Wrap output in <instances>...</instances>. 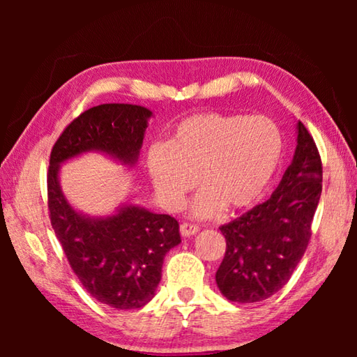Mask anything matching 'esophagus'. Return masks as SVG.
<instances>
[{"label":"esophagus","instance_id":"34e87169","mask_svg":"<svg viewBox=\"0 0 357 357\" xmlns=\"http://www.w3.org/2000/svg\"><path fill=\"white\" fill-rule=\"evenodd\" d=\"M181 234L183 236H192V234H197L198 229H200V227L195 225V223H189V222H183L181 223Z\"/></svg>","mask_w":357,"mask_h":357}]
</instances>
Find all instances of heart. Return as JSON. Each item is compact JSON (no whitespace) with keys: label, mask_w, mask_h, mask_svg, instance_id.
<instances>
[{"label":"heart","mask_w":357,"mask_h":357,"mask_svg":"<svg viewBox=\"0 0 357 357\" xmlns=\"http://www.w3.org/2000/svg\"><path fill=\"white\" fill-rule=\"evenodd\" d=\"M283 154L282 132L266 116L197 113L174 128L168 143L148 151V168L167 208L176 209L197 185V217L215 215L222 206L241 211L255 204L273 181Z\"/></svg>","instance_id":"obj_1"}]
</instances>
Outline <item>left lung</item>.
<instances>
[{"label": "left lung", "mask_w": 357, "mask_h": 357, "mask_svg": "<svg viewBox=\"0 0 357 357\" xmlns=\"http://www.w3.org/2000/svg\"><path fill=\"white\" fill-rule=\"evenodd\" d=\"M321 183V157L299 121L293 162L269 200L220 227L227 249L215 282L228 301L259 302L287 285L309 245Z\"/></svg>", "instance_id": "obj_1"}]
</instances>
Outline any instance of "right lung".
Instances as JSON below:
<instances>
[{"mask_svg": "<svg viewBox=\"0 0 357 357\" xmlns=\"http://www.w3.org/2000/svg\"><path fill=\"white\" fill-rule=\"evenodd\" d=\"M151 114L130 104H102L83 112L53 144L47 173L50 222L72 271L94 299L118 310L140 309L154 298L165 253L181 243L179 223L132 204L107 219L78 214L59 189L58 168L86 151L135 164Z\"/></svg>", "mask_w": 357, "mask_h": 357, "instance_id": "1", "label": "right lung"}]
</instances>
